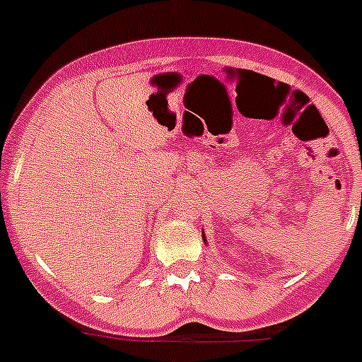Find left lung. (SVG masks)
<instances>
[{"mask_svg":"<svg viewBox=\"0 0 362 362\" xmlns=\"http://www.w3.org/2000/svg\"><path fill=\"white\" fill-rule=\"evenodd\" d=\"M202 235H204V234H202ZM204 241H205V239H204Z\"/></svg>","mask_w":362,"mask_h":362,"instance_id":"8db88e82","label":"left lung"}]
</instances>
